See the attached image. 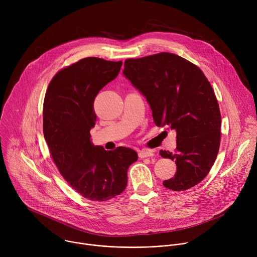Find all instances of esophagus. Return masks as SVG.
<instances>
[{
  "label": "esophagus",
  "mask_w": 257,
  "mask_h": 257,
  "mask_svg": "<svg viewBox=\"0 0 257 257\" xmlns=\"http://www.w3.org/2000/svg\"><path fill=\"white\" fill-rule=\"evenodd\" d=\"M138 156H139V158H141V159L154 157V152H152V151H150V150H143V151H140V152L138 153Z\"/></svg>",
  "instance_id": "obj_1"
}]
</instances>
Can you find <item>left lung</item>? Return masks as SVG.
I'll return each instance as SVG.
<instances>
[{
    "label": "left lung",
    "mask_w": 257,
    "mask_h": 257,
    "mask_svg": "<svg viewBox=\"0 0 257 257\" xmlns=\"http://www.w3.org/2000/svg\"><path fill=\"white\" fill-rule=\"evenodd\" d=\"M123 75L146 98L156 125L177 133L176 152H160L177 165L164 186L183 191L198 184L210 171L221 140L218 103L202 71L180 56L161 53L126 60Z\"/></svg>",
    "instance_id": "8db88e82"
}]
</instances>
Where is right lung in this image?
<instances>
[{"label":"right lung","instance_id":"right-lung-1","mask_svg":"<svg viewBox=\"0 0 257 257\" xmlns=\"http://www.w3.org/2000/svg\"><path fill=\"white\" fill-rule=\"evenodd\" d=\"M122 62L85 58L59 71L45 96L43 125L52 158L64 179L83 197L105 201L127 186L137 153L119 146L105 151L91 141L99 90L119 74Z\"/></svg>","mask_w":257,"mask_h":257}]
</instances>
